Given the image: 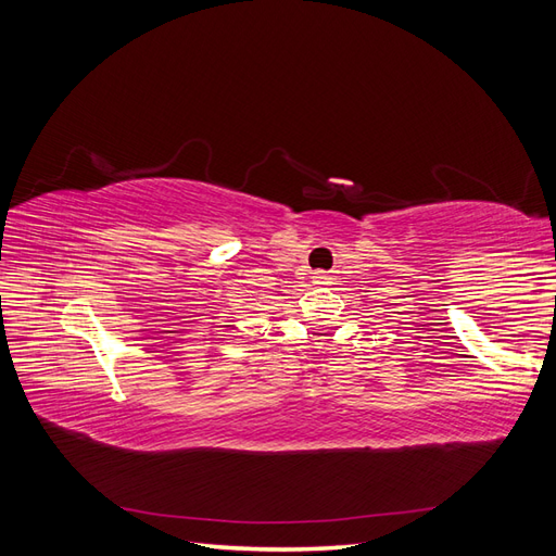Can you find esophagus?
Returning <instances> with one entry per match:
<instances>
[{"label":"esophagus","mask_w":556,"mask_h":556,"mask_svg":"<svg viewBox=\"0 0 556 556\" xmlns=\"http://www.w3.org/2000/svg\"><path fill=\"white\" fill-rule=\"evenodd\" d=\"M313 282H315V285H329L331 278H329V274H325V271H315Z\"/></svg>","instance_id":"esophagus-1"}]
</instances>
